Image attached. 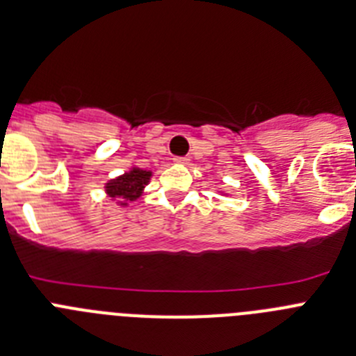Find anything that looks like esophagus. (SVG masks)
Segmentation results:
<instances>
[{"label":"esophagus","instance_id":"1","mask_svg":"<svg viewBox=\"0 0 356 356\" xmlns=\"http://www.w3.org/2000/svg\"><path fill=\"white\" fill-rule=\"evenodd\" d=\"M174 161H175V163H179V165H186V163L190 161V159L186 158V156H175Z\"/></svg>","mask_w":356,"mask_h":356}]
</instances>
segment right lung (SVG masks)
<instances>
[{
    "label": "right lung",
    "instance_id": "right-lung-1",
    "mask_svg": "<svg viewBox=\"0 0 356 356\" xmlns=\"http://www.w3.org/2000/svg\"><path fill=\"white\" fill-rule=\"evenodd\" d=\"M149 179L150 172L134 168V170L124 174L122 177L108 182L106 191L111 198H117V200H134V198H138L142 195L143 186L149 182Z\"/></svg>",
    "mask_w": 356,
    "mask_h": 356
}]
</instances>
